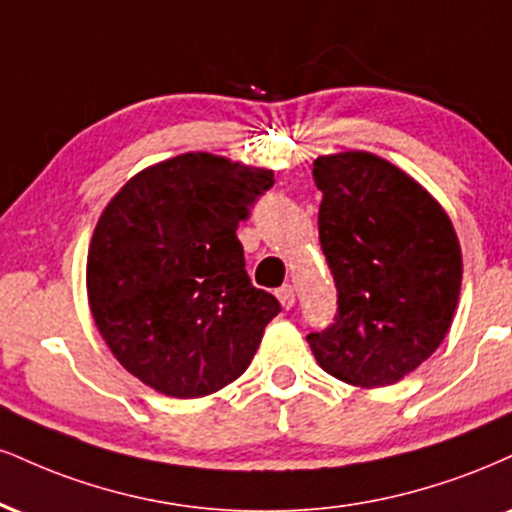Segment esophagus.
<instances>
[{"instance_id": "obj_1", "label": "esophagus", "mask_w": 512, "mask_h": 512, "mask_svg": "<svg viewBox=\"0 0 512 512\" xmlns=\"http://www.w3.org/2000/svg\"><path fill=\"white\" fill-rule=\"evenodd\" d=\"M276 298H279V303L286 307V310H291V307L295 305V288L293 286H281L279 291H276Z\"/></svg>"}]
</instances>
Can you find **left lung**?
<instances>
[{
    "label": "left lung",
    "mask_w": 512,
    "mask_h": 512,
    "mask_svg": "<svg viewBox=\"0 0 512 512\" xmlns=\"http://www.w3.org/2000/svg\"><path fill=\"white\" fill-rule=\"evenodd\" d=\"M334 324L307 334L319 367L360 389L396 384L451 329L463 255L443 207L398 166L350 150L315 159Z\"/></svg>",
    "instance_id": "left-lung-1"
}]
</instances>
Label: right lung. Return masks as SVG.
Listing matches in <instances>:
<instances>
[{
  "mask_svg": "<svg viewBox=\"0 0 512 512\" xmlns=\"http://www.w3.org/2000/svg\"><path fill=\"white\" fill-rule=\"evenodd\" d=\"M274 171L188 152L147 166L104 207L88 250L97 329L133 377L171 398L236 381L281 312L245 272L238 224Z\"/></svg>",
  "mask_w": 512,
  "mask_h": 512,
  "instance_id": "add662e5",
  "label": "right lung"
}]
</instances>
